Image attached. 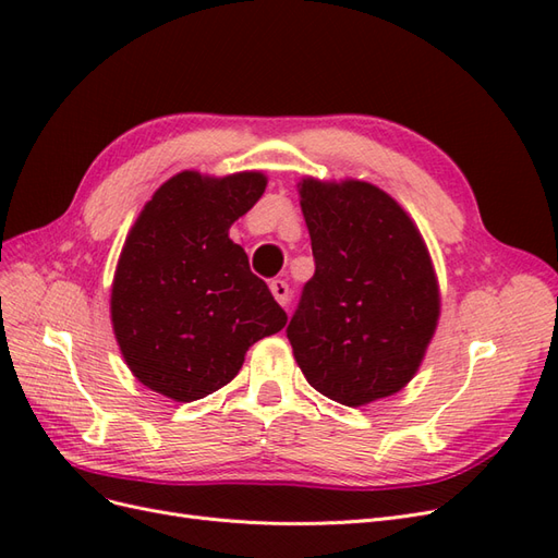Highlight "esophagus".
Returning <instances> with one entry per match:
<instances>
[{
	"label": "esophagus",
	"instance_id": "esophagus-1",
	"mask_svg": "<svg viewBox=\"0 0 558 558\" xmlns=\"http://www.w3.org/2000/svg\"><path fill=\"white\" fill-rule=\"evenodd\" d=\"M269 291H272L275 300L279 302L281 307L289 305V300H291V289H289V283H286L283 279H275L272 283H269Z\"/></svg>",
	"mask_w": 558,
	"mask_h": 558
}]
</instances>
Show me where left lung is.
<instances>
[{
	"mask_svg": "<svg viewBox=\"0 0 558 558\" xmlns=\"http://www.w3.org/2000/svg\"><path fill=\"white\" fill-rule=\"evenodd\" d=\"M314 277L286 328L302 375L359 408L398 393L440 316L428 248L398 202L365 181L302 179Z\"/></svg>",
	"mask_w": 558,
	"mask_h": 558,
	"instance_id": "left-lung-1",
	"label": "left lung"
}]
</instances>
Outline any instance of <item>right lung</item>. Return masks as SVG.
<instances>
[{"instance_id": "add662e5", "label": "right lung", "mask_w": 558, "mask_h": 558, "mask_svg": "<svg viewBox=\"0 0 558 558\" xmlns=\"http://www.w3.org/2000/svg\"><path fill=\"white\" fill-rule=\"evenodd\" d=\"M260 172H181L146 202L118 258L111 320L132 375L191 402L240 373L251 344L289 316L248 269L230 226L265 193Z\"/></svg>"}]
</instances>
